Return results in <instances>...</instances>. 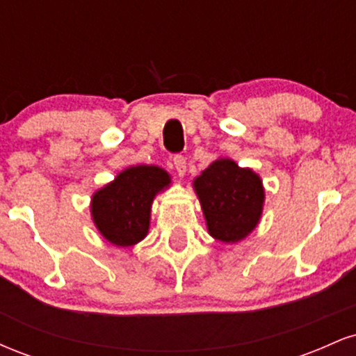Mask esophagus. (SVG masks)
<instances>
[{
    "label": "esophagus",
    "mask_w": 356,
    "mask_h": 356,
    "mask_svg": "<svg viewBox=\"0 0 356 356\" xmlns=\"http://www.w3.org/2000/svg\"><path fill=\"white\" fill-rule=\"evenodd\" d=\"M172 164L175 167V170H177V174L181 175H186V170H187V162H186V157L181 154H175L172 155Z\"/></svg>",
    "instance_id": "obj_1"
}]
</instances>
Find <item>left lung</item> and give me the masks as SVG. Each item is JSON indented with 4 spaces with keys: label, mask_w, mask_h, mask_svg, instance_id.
<instances>
[{
    "label": "left lung",
    "mask_w": 356,
    "mask_h": 356,
    "mask_svg": "<svg viewBox=\"0 0 356 356\" xmlns=\"http://www.w3.org/2000/svg\"><path fill=\"white\" fill-rule=\"evenodd\" d=\"M207 231L222 243H238L251 234L263 214L264 187L254 170L232 159H218L194 179Z\"/></svg>",
    "instance_id": "left-lung-1"
}]
</instances>
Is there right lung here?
<instances>
[{
    "mask_svg": "<svg viewBox=\"0 0 356 356\" xmlns=\"http://www.w3.org/2000/svg\"><path fill=\"white\" fill-rule=\"evenodd\" d=\"M170 175L157 165H132L92 195V219L113 246L129 248L149 232L154 197L169 187Z\"/></svg>",
    "mask_w": 356,
    "mask_h": 356,
    "instance_id": "add662e5",
    "label": "right lung"
}]
</instances>
